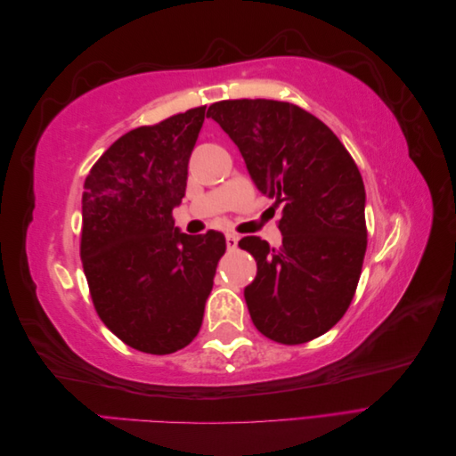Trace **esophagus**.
<instances>
[{
    "label": "esophagus",
    "instance_id": "34e87169",
    "mask_svg": "<svg viewBox=\"0 0 456 456\" xmlns=\"http://www.w3.org/2000/svg\"><path fill=\"white\" fill-rule=\"evenodd\" d=\"M238 241H240V236L238 233H233V232H230V233H226V247L230 251H233L238 247Z\"/></svg>",
    "mask_w": 456,
    "mask_h": 456
}]
</instances>
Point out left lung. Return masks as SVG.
I'll use <instances>...</instances> for the list:
<instances>
[{"label": "left lung", "mask_w": 456, "mask_h": 456, "mask_svg": "<svg viewBox=\"0 0 456 456\" xmlns=\"http://www.w3.org/2000/svg\"><path fill=\"white\" fill-rule=\"evenodd\" d=\"M207 118L238 146L262 194L285 203L280 249L256 236L240 241L256 260L243 291L255 327L281 344L327 333L350 306L367 249L360 169L337 134L297 104L220 101Z\"/></svg>", "instance_id": "obj_1"}]
</instances>
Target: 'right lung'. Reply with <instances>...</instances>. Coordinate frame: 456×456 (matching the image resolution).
I'll return each instance as SVG.
<instances>
[{"mask_svg": "<svg viewBox=\"0 0 456 456\" xmlns=\"http://www.w3.org/2000/svg\"><path fill=\"white\" fill-rule=\"evenodd\" d=\"M205 106L136 127L93 165L81 198V262L96 314L131 348L173 354L194 340L211 295L220 232L175 226Z\"/></svg>", "mask_w": 456, "mask_h": 456, "instance_id": "1", "label": "right lung"}]
</instances>
